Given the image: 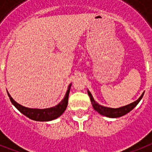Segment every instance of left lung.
<instances>
[{"label":"left lung","instance_id":"8db88e82","mask_svg":"<svg viewBox=\"0 0 152 152\" xmlns=\"http://www.w3.org/2000/svg\"><path fill=\"white\" fill-rule=\"evenodd\" d=\"M143 94L141 95L140 98L138 100H136V102H132L131 104H128V105H125V106L121 107V108H117V109H112V108H107V107L102 106L95 102L94 98H93L92 95L90 94L89 91H88V94L89 96V98H90V101H91V103H92V105L94 107V109L99 113L100 114H102L103 116H108V117H111V118H116V117H120V116H122L127 114L128 113H129L130 111H132V109L135 108V107L138 104V103L140 102L142 97L143 96Z\"/></svg>","mask_w":152,"mask_h":152}]
</instances>
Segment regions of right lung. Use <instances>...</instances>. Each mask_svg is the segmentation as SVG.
I'll return each mask as SVG.
<instances>
[{
  "instance_id": "right-lung-1",
  "label": "right lung",
  "mask_w": 152,
  "mask_h": 152,
  "mask_svg": "<svg viewBox=\"0 0 152 152\" xmlns=\"http://www.w3.org/2000/svg\"><path fill=\"white\" fill-rule=\"evenodd\" d=\"M70 86L71 85H70L69 87H68L67 92L66 94L65 97L63 98V101L60 102L59 104H57L56 106L51 107V108H49V109H39L26 108V107L22 106L20 104H18L17 102H15L12 98L9 93H8V95H9V99H10V101H11L14 106L16 107L20 113H22L23 115L28 116V118L37 121H49L55 120L57 117L60 116L63 113V112L66 110L68 104V98H69V94H70Z\"/></svg>"
}]
</instances>
